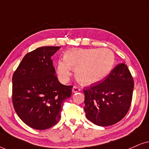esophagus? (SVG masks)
I'll return each instance as SVG.
<instances>
[{
    "label": "esophagus",
    "mask_w": 149,
    "mask_h": 149,
    "mask_svg": "<svg viewBox=\"0 0 149 149\" xmlns=\"http://www.w3.org/2000/svg\"><path fill=\"white\" fill-rule=\"evenodd\" d=\"M80 91V88H78V86H73V88L72 89V92L73 93H75V92H78Z\"/></svg>",
    "instance_id": "obj_1"
}]
</instances>
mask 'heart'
<instances>
[{
	"instance_id": "b5f03b06",
	"label": "heart",
	"mask_w": 149,
	"mask_h": 149,
	"mask_svg": "<svg viewBox=\"0 0 149 149\" xmlns=\"http://www.w3.org/2000/svg\"><path fill=\"white\" fill-rule=\"evenodd\" d=\"M114 54L107 48L71 49L66 52L64 59L57 62V75L66 81L71 74V67L76 68L77 79L83 84L96 83L111 72L114 64Z\"/></svg>"
}]
</instances>
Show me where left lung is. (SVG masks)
Instances as JSON below:
<instances>
[{"label": "left lung", "mask_w": 149, "mask_h": 149, "mask_svg": "<svg viewBox=\"0 0 149 149\" xmlns=\"http://www.w3.org/2000/svg\"><path fill=\"white\" fill-rule=\"evenodd\" d=\"M134 80L125 64L111 70L101 83L83 90L87 118L99 126H110L121 120L130 107Z\"/></svg>", "instance_id": "1"}]
</instances>
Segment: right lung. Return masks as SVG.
Segmentation results:
<instances>
[{
	"mask_svg": "<svg viewBox=\"0 0 149 149\" xmlns=\"http://www.w3.org/2000/svg\"><path fill=\"white\" fill-rule=\"evenodd\" d=\"M60 47L45 46L24 57L13 76V104L19 118L39 130L50 128L61 118L64 100L73 86L59 83L52 56Z\"/></svg>",
	"mask_w": 149,
	"mask_h": 149,
	"instance_id": "right-lung-1",
	"label": "right lung"
}]
</instances>
